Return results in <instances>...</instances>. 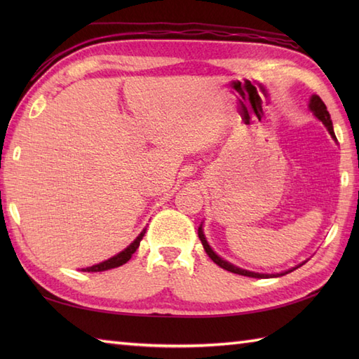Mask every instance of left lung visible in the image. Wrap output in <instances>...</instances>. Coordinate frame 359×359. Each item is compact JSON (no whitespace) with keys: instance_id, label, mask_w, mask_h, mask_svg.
<instances>
[{"instance_id":"8db88e82","label":"left lung","mask_w":359,"mask_h":359,"mask_svg":"<svg viewBox=\"0 0 359 359\" xmlns=\"http://www.w3.org/2000/svg\"><path fill=\"white\" fill-rule=\"evenodd\" d=\"M310 109L313 111L315 116H316L319 120L323 121V123L325 125V128L329 129L330 135L333 137L334 140H337V137H334V133H333V125H332V120H330V114H329V111H327V106H325V104H324V102L321 100V97H319V95H311V98H310ZM199 238H201V241H202V245H203L205 251H207V255L212 259V262L217 264V265L220 266V269H224V270H226V271H231V273H236V274H242V276H248V278H270V276H271V274H261V273H255V271L242 270V269H239V266H234L233 264L224 261L222 257H219V256L215 253V251L211 250V247L208 245L207 239H205L203 231H202V226H199ZM301 265H302V264H301ZM301 265H297V266H294V269L288 270V271H284V273L273 274L271 278L284 276V274H287V273H290V271H293V270H296V269H299Z\"/></svg>"}]
</instances>
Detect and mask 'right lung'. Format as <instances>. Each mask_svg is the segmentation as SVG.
<instances>
[{
    "label": "right lung",
    "mask_w": 359,
    "mask_h": 359,
    "mask_svg": "<svg viewBox=\"0 0 359 359\" xmlns=\"http://www.w3.org/2000/svg\"><path fill=\"white\" fill-rule=\"evenodd\" d=\"M144 231H147V230H143V231L140 233L139 238H137L128 248H125L123 251H120L118 255H116L114 257L108 259V261H104V262H100V264L93 265V266H86V269H83V271H104V270L117 269V266L126 264V262L129 261V259H131V256L135 253V250L139 248L140 241L143 239V236H144Z\"/></svg>",
    "instance_id": "obj_1"
}]
</instances>
